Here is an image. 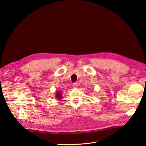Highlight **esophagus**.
<instances>
[{"instance_id": "esophagus-1", "label": "esophagus", "mask_w": 146, "mask_h": 146, "mask_svg": "<svg viewBox=\"0 0 146 146\" xmlns=\"http://www.w3.org/2000/svg\"><path fill=\"white\" fill-rule=\"evenodd\" d=\"M73 87H74V88H76V87H77V82H74V83H73Z\"/></svg>"}]
</instances>
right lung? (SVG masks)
Returning a JSON list of instances; mask_svg holds the SVG:
<instances>
[{
  "label": "right lung",
  "instance_id": "obj_1",
  "mask_svg": "<svg viewBox=\"0 0 146 146\" xmlns=\"http://www.w3.org/2000/svg\"><path fill=\"white\" fill-rule=\"evenodd\" d=\"M55 98H56V99H58V100H60V99H62V95H61L60 92H56Z\"/></svg>",
  "mask_w": 146,
  "mask_h": 146
}]
</instances>
